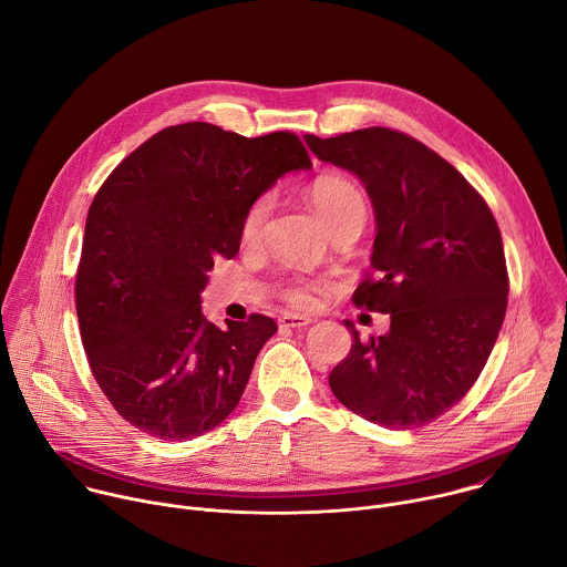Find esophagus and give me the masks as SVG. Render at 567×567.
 Returning <instances> with one entry per match:
<instances>
[{"instance_id": "34e87169", "label": "esophagus", "mask_w": 567, "mask_h": 567, "mask_svg": "<svg viewBox=\"0 0 567 567\" xmlns=\"http://www.w3.org/2000/svg\"><path fill=\"white\" fill-rule=\"evenodd\" d=\"M280 328L282 330H300V328H307V326H311V318H307V316H300V313H285V316H280Z\"/></svg>"}]
</instances>
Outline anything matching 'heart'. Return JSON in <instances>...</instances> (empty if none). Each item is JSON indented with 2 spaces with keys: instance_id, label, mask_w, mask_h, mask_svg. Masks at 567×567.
I'll return each mask as SVG.
<instances>
[{
  "instance_id": "b5f03b06",
  "label": "heart",
  "mask_w": 567,
  "mask_h": 567,
  "mask_svg": "<svg viewBox=\"0 0 567 567\" xmlns=\"http://www.w3.org/2000/svg\"><path fill=\"white\" fill-rule=\"evenodd\" d=\"M309 199L316 208V213L320 215L322 224L326 228H334L341 221L350 219V217H365V197L359 190V186L354 182H350L343 175L337 173H328L320 175L311 182L309 186ZM271 210V197L262 195L258 197L249 210L241 217L239 224V235L245 241H256L262 235L265 221L269 217ZM285 298L300 309H309L316 307L322 298V285L313 282V280H296L285 289Z\"/></svg>"
}]
</instances>
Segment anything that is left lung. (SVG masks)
I'll list each match as a JSON object with an SVG mask.
<instances>
[{"instance_id":"1","label":"left lung","mask_w":567,"mask_h":567,"mask_svg":"<svg viewBox=\"0 0 567 567\" xmlns=\"http://www.w3.org/2000/svg\"><path fill=\"white\" fill-rule=\"evenodd\" d=\"M305 141L370 195L372 276L352 300L390 313V330L368 341L346 320L352 350L330 388L379 426L431 424L471 390L501 334L509 293L501 228L449 161L409 134L365 127Z\"/></svg>"}]
</instances>
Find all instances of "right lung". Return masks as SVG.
<instances>
[{"mask_svg":"<svg viewBox=\"0 0 567 567\" xmlns=\"http://www.w3.org/2000/svg\"><path fill=\"white\" fill-rule=\"evenodd\" d=\"M311 161L291 132L256 138L210 123L161 130L96 193L75 274L80 337L116 413L158 440H190L239 403L274 318L217 328L206 271L239 251L249 206Z\"/></svg>","mask_w":567,"mask_h":567,"instance_id":"1","label":"right lung"}]
</instances>
